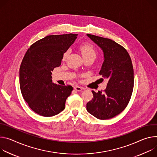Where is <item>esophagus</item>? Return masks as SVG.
Listing matches in <instances>:
<instances>
[{
    "instance_id": "obj_1",
    "label": "esophagus",
    "mask_w": 157,
    "mask_h": 157,
    "mask_svg": "<svg viewBox=\"0 0 157 157\" xmlns=\"http://www.w3.org/2000/svg\"><path fill=\"white\" fill-rule=\"evenodd\" d=\"M74 89H75V90H77V91H78V92H80V91H81V90H83V88H82V87H80V86H77V85L75 86Z\"/></svg>"
}]
</instances>
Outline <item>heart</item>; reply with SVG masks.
I'll return each instance as SVG.
<instances>
[{
    "mask_svg": "<svg viewBox=\"0 0 157 157\" xmlns=\"http://www.w3.org/2000/svg\"><path fill=\"white\" fill-rule=\"evenodd\" d=\"M80 50L81 51L82 55L84 59H89V58H94L95 59L97 57V52L95 48L89 44H83L80 46ZM70 50H66L62 56L63 60H65L69 54Z\"/></svg>",
    "mask_w": 157,
    "mask_h": 157,
    "instance_id": "heart-1",
    "label": "heart"
}]
</instances>
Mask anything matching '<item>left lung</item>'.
I'll return each instance as SVG.
<instances>
[{
  "label": "left lung",
  "instance_id": "1",
  "mask_svg": "<svg viewBox=\"0 0 157 157\" xmlns=\"http://www.w3.org/2000/svg\"><path fill=\"white\" fill-rule=\"evenodd\" d=\"M103 50L104 62L99 72L108 78L103 92L92 90L94 97L86 103V110L100 120L112 118L124 111L133 89V68L127 50L115 41L87 34Z\"/></svg>",
  "mask_w": 157,
  "mask_h": 157
}]
</instances>
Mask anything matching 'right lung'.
I'll list each match as a JSON object with an SVG mask.
<instances>
[{
  "label": "right lung",
  "instance_id": "1",
  "mask_svg": "<svg viewBox=\"0 0 157 157\" xmlns=\"http://www.w3.org/2000/svg\"><path fill=\"white\" fill-rule=\"evenodd\" d=\"M74 33L51 35L30 45L19 70L21 93L29 107L44 117H52L63 111L71 85L52 83V73L60 65L64 52L77 39Z\"/></svg>",
  "mask_w": 157,
  "mask_h": 157
}]
</instances>
